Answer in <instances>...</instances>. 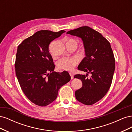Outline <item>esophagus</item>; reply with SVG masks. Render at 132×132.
I'll list each match as a JSON object with an SVG mask.
<instances>
[{"mask_svg": "<svg viewBox=\"0 0 132 132\" xmlns=\"http://www.w3.org/2000/svg\"><path fill=\"white\" fill-rule=\"evenodd\" d=\"M70 77H71V79H73L74 78V75L71 73H70Z\"/></svg>", "mask_w": 132, "mask_h": 132, "instance_id": "1", "label": "esophagus"}]
</instances>
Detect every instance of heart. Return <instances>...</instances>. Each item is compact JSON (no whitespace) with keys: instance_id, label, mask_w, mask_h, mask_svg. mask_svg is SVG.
I'll return each mask as SVG.
<instances>
[{"instance_id":"b5f03b06","label":"heart","mask_w":132,"mask_h":132,"mask_svg":"<svg viewBox=\"0 0 132 132\" xmlns=\"http://www.w3.org/2000/svg\"><path fill=\"white\" fill-rule=\"evenodd\" d=\"M65 45L71 44L75 46H77V42L74 39L68 38L65 40ZM78 64L77 60L75 58H63L60 59L58 62V67L60 69L71 71Z\"/></svg>"}]
</instances>
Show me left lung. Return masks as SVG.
<instances>
[{"mask_svg":"<svg viewBox=\"0 0 132 132\" xmlns=\"http://www.w3.org/2000/svg\"><path fill=\"white\" fill-rule=\"evenodd\" d=\"M80 38L83 42L85 57L80 63L79 70L86 75L77 74L82 86L75 91V97L86 105H91L103 97L111 86L115 69V60L110 42L89 26H82L67 32ZM92 74L90 79L86 78Z\"/></svg>","mask_w":132,"mask_h":132,"instance_id":"8db88e82","label":"left lung"}]
</instances>
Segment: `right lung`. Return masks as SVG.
<instances>
[{
	"label": "right lung",
	"mask_w": 132,
	"mask_h": 132,
	"mask_svg": "<svg viewBox=\"0 0 132 132\" xmlns=\"http://www.w3.org/2000/svg\"><path fill=\"white\" fill-rule=\"evenodd\" d=\"M64 32V30L39 31L18 47L16 75L23 93L36 105L50 104L56 99L60 88L70 80L67 71H53L55 66L48 51L51 42Z\"/></svg>",
	"instance_id": "right-lung-1"
}]
</instances>
